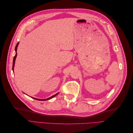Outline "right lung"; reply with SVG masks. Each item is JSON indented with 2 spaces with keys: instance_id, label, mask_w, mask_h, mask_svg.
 <instances>
[{
  "instance_id": "right-lung-1",
  "label": "right lung",
  "mask_w": 133,
  "mask_h": 133,
  "mask_svg": "<svg viewBox=\"0 0 133 133\" xmlns=\"http://www.w3.org/2000/svg\"><path fill=\"white\" fill-rule=\"evenodd\" d=\"M19 43H18L17 44V45H16V46H15V57H14V59H13V71H14V65H15V59H16V58H17V48H18V45H19ZM58 93L56 94H55V95H53V96H51V97H50V98H47V99H37V98H33V97H31V98H33V99H35V100H42V101H45V100H49V99H51V98H54V96H55L56 95H58Z\"/></svg>"
}]
</instances>
